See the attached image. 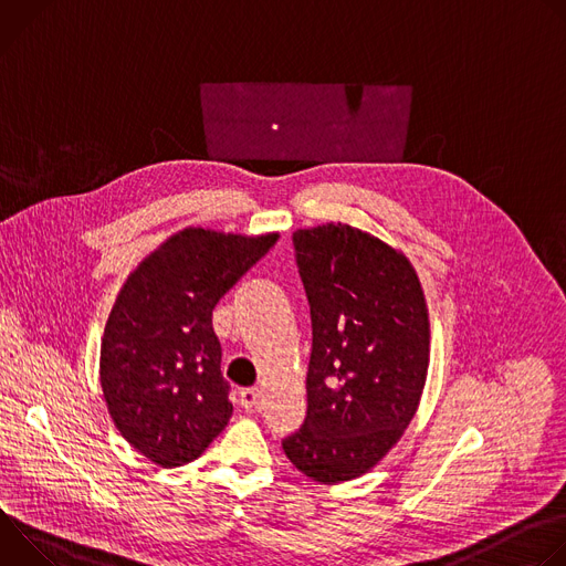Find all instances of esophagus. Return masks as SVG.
Masks as SVG:
<instances>
[{
	"mask_svg": "<svg viewBox=\"0 0 566 566\" xmlns=\"http://www.w3.org/2000/svg\"><path fill=\"white\" fill-rule=\"evenodd\" d=\"M239 402H241V408H244V410L258 408V402H260V389H258V387L241 389V391H239Z\"/></svg>",
	"mask_w": 566,
	"mask_h": 566,
	"instance_id": "obj_1",
	"label": "esophagus"
}]
</instances>
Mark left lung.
<instances>
[{
    "label": "left lung",
    "instance_id": "8db88e82",
    "mask_svg": "<svg viewBox=\"0 0 566 566\" xmlns=\"http://www.w3.org/2000/svg\"><path fill=\"white\" fill-rule=\"evenodd\" d=\"M311 306L306 419L282 441L319 483L369 472L415 419L430 365V319L410 260L349 223L293 232Z\"/></svg>",
    "mask_w": 566,
    "mask_h": 566
}]
</instances>
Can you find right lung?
Masks as SVG:
<instances>
[{"label":"right lung","instance_id":"1","mask_svg":"<svg viewBox=\"0 0 566 566\" xmlns=\"http://www.w3.org/2000/svg\"><path fill=\"white\" fill-rule=\"evenodd\" d=\"M277 239L184 228L118 291L101 343L103 398L123 439L156 465L195 461L228 426L212 308Z\"/></svg>","mask_w":566,"mask_h":566}]
</instances>
